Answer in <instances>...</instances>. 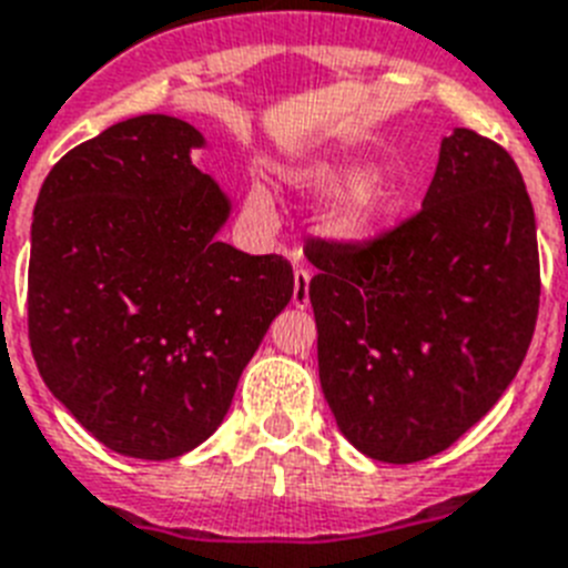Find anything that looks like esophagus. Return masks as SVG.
Returning a JSON list of instances; mask_svg holds the SVG:
<instances>
[{
	"instance_id": "esophagus-1",
	"label": "esophagus",
	"mask_w": 568,
	"mask_h": 568,
	"mask_svg": "<svg viewBox=\"0 0 568 568\" xmlns=\"http://www.w3.org/2000/svg\"><path fill=\"white\" fill-rule=\"evenodd\" d=\"M310 278H313V273H310L307 266H295V287H293V304L298 310H304L310 304Z\"/></svg>"
}]
</instances>
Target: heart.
<instances>
[{"instance_id":"1","label":"heart","mask_w":568,"mask_h":568,"mask_svg":"<svg viewBox=\"0 0 568 568\" xmlns=\"http://www.w3.org/2000/svg\"><path fill=\"white\" fill-rule=\"evenodd\" d=\"M351 178L353 166H347V163H318V166H310L302 172L304 186L316 189V192L342 186ZM396 201H399V183L390 174H362L351 186H344L333 197L331 206L324 210V230L336 237H362L390 215ZM250 203L264 212L270 206V197H266L264 189L255 186L250 192Z\"/></svg>"}]
</instances>
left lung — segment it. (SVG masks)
Segmentation results:
<instances>
[{
  "mask_svg": "<svg viewBox=\"0 0 568 568\" xmlns=\"http://www.w3.org/2000/svg\"><path fill=\"white\" fill-rule=\"evenodd\" d=\"M318 376L342 434L419 463L477 425L520 371L540 307L526 183L500 143L443 140L423 210L373 241L313 237Z\"/></svg>",
  "mask_w": 568,
  "mask_h": 568,
  "instance_id": "obj_1",
  "label": "left lung"
}]
</instances>
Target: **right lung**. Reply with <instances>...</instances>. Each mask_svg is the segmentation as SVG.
Returning a JSON list of instances; mask_svg holds the SVG:
<instances>
[{
    "label": "right lung",
    "instance_id": "1",
    "mask_svg": "<svg viewBox=\"0 0 568 568\" xmlns=\"http://www.w3.org/2000/svg\"><path fill=\"white\" fill-rule=\"evenodd\" d=\"M201 132L140 114L74 145L37 197L28 338L51 394L105 448L172 459L224 423L293 266L217 241L230 201Z\"/></svg>",
    "mask_w": 568,
    "mask_h": 568
}]
</instances>
